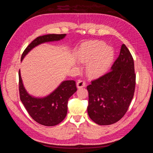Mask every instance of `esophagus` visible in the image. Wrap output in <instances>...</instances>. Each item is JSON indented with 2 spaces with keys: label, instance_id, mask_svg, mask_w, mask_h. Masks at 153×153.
<instances>
[{
  "label": "esophagus",
  "instance_id": "obj_1",
  "mask_svg": "<svg viewBox=\"0 0 153 153\" xmlns=\"http://www.w3.org/2000/svg\"><path fill=\"white\" fill-rule=\"evenodd\" d=\"M86 85V82L85 80H78L77 83H76V86H77V88H78V89H80V88H82V87H84Z\"/></svg>",
  "mask_w": 153,
  "mask_h": 153
}]
</instances>
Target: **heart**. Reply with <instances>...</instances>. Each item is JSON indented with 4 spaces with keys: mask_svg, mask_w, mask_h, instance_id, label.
Wrapping results in <instances>:
<instances>
[{
    "mask_svg": "<svg viewBox=\"0 0 153 153\" xmlns=\"http://www.w3.org/2000/svg\"><path fill=\"white\" fill-rule=\"evenodd\" d=\"M114 57L112 48L101 41H90L83 43L77 54V59L86 64V71L91 77H98L107 70Z\"/></svg>",
    "mask_w": 153,
    "mask_h": 153,
    "instance_id": "1",
    "label": "heart"
}]
</instances>
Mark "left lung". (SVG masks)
<instances>
[{
  "mask_svg": "<svg viewBox=\"0 0 153 153\" xmlns=\"http://www.w3.org/2000/svg\"><path fill=\"white\" fill-rule=\"evenodd\" d=\"M136 75L132 55L123 44L111 71L91 81L87 113L99 125L115 123L126 113L135 92Z\"/></svg>",
  "mask_w": 153,
  "mask_h": 153,
  "instance_id": "1",
  "label": "left lung"
}]
</instances>
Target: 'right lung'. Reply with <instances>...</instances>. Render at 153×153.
Returning a JSON list of instances; mask_svg holds the SVG:
<instances>
[{"mask_svg":"<svg viewBox=\"0 0 153 153\" xmlns=\"http://www.w3.org/2000/svg\"><path fill=\"white\" fill-rule=\"evenodd\" d=\"M66 35L52 34L38 37L24 51L21 61L36 46L50 41H59ZM18 76L20 100L30 116L38 123L47 126H55L62 122L67 114L68 100L77 90L75 81H64L50 94L38 98L30 96L26 91L23 85L20 71Z\"/></svg>","mask_w":153,"mask_h":153,"instance_id":"1","label":"right lung"}]
</instances>
